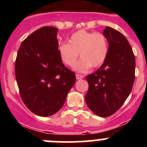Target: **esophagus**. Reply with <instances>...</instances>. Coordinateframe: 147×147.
Listing matches in <instances>:
<instances>
[{"label": "esophagus", "instance_id": "esophagus-1", "mask_svg": "<svg viewBox=\"0 0 147 147\" xmlns=\"http://www.w3.org/2000/svg\"><path fill=\"white\" fill-rule=\"evenodd\" d=\"M84 78V75H79V74H77L76 75V78L77 80H81Z\"/></svg>", "mask_w": 147, "mask_h": 147}]
</instances>
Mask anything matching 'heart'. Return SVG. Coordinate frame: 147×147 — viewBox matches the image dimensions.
I'll return each mask as SVG.
<instances>
[{"label": "heart", "mask_w": 147, "mask_h": 147, "mask_svg": "<svg viewBox=\"0 0 147 147\" xmlns=\"http://www.w3.org/2000/svg\"><path fill=\"white\" fill-rule=\"evenodd\" d=\"M109 45L106 37L100 32H89L80 30L74 32L69 39V43H63L58 47V53L65 65H75L78 56L81 59L75 66L80 72H87L92 67H99L106 60Z\"/></svg>", "instance_id": "obj_1"}]
</instances>
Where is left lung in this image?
I'll list each match as a JSON object with an SVG mask.
<instances>
[{
	"label": "left lung",
	"mask_w": 147,
	"mask_h": 147,
	"mask_svg": "<svg viewBox=\"0 0 147 147\" xmlns=\"http://www.w3.org/2000/svg\"><path fill=\"white\" fill-rule=\"evenodd\" d=\"M109 43L105 63L94 73L86 77L89 84L85 101L98 116L109 117L129 95L135 79V57L123 34L107 26L103 31Z\"/></svg>",
	"instance_id": "1"
}]
</instances>
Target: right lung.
<instances>
[{
	"label": "right lung",
	"mask_w": 147,
	"mask_h": 147,
	"mask_svg": "<svg viewBox=\"0 0 147 147\" xmlns=\"http://www.w3.org/2000/svg\"><path fill=\"white\" fill-rule=\"evenodd\" d=\"M58 29L45 26L22 42L15 64L16 81L26 106L35 115L51 116L64 105L76 81L58 53Z\"/></svg>",
	"instance_id": "add662e5"
}]
</instances>
